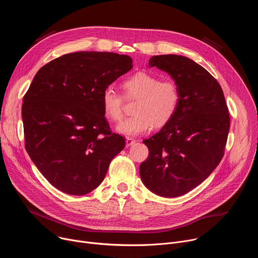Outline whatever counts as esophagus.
<instances>
[{
	"instance_id": "1",
	"label": "esophagus",
	"mask_w": 258,
	"mask_h": 258,
	"mask_svg": "<svg viewBox=\"0 0 258 258\" xmlns=\"http://www.w3.org/2000/svg\"><path fill=\"white\" fill-rule=\"evenodd\" d=\"M126 146L128 147V146H132V145H134L135 143H136V140L135 139H133V138H126Z\"/></svg>"
}]
</instances>
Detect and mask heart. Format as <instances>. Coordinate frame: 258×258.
I'll return each mask as SVG.
<instances>
[{
    "label": "heart",
    "mask_w": 258,
    "mask_h": 258,
    "mask_svg": "<svg viewBox=\"0 0 258 258\" xmlns=\"http://www.w3.org/2000/svg\"><path fill=\"white\" fill-rule=\"evenodd\" d=\"M122 89L124 96L113 87H107L101 96L103 112L107 118L118 121L122 117L124 97L137 100L134 112L123 119L116 127L117 132L127 136H138L148 132L153 125L162 127L175 115L179 102L180 91L173 79H162L150 72L140 71L127 78Z\"/></svg>",
    "instance_id": "1"
}]
</instances>
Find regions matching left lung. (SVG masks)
Listing matches in <instances>:
<instances>
[{
	"label": "left lung",
	"instance_id": "left-lung-1",
	"mask_svg": "<svg viewBox=\"0 0 258 258\" xmlns=\"http://www.w3.org/2000/svg\"><path fill=\"white\" fill-rule=\"evenodd\" d=\"M166 71L177 83L180 102L173 118L144 140L149 156L140 165L144 185L161 197H178L209 176L223 159L230 113L222 88L193 60L153 56L149 67Z\"/></svg>",
	"mask_w": 258,
	"mask_h": 258
}]
</instances>
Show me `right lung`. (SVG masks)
I'll use <instances>...</instances> for the list:
<instances>
[{
	"instance_id": "right-lung-1",
	"label": "right lung",
	"mask_w": 258,
	"mask_h": 258,
	"mask_svg": "<svg viewBox=\"0 0 258 258\" xmlns=\"http://www.w3.org/2000/svg\"><path fill=\"white\" fill-rule=\"evenodd\" d=\"M132 63L116 53L76 52L36 72L21 110L25 149L59 191L92 192L124 148L123 137L112 133L104 117L101 96Z\"/></svg>"
}]
</instances>
